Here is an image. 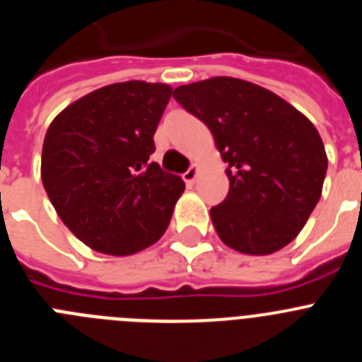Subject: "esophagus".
<instances>
[{
	"mask_svg": "<svg viewBox=\"0 0 362 362\" xmlns=\"http://www.w3.org/2000/svg\"><path fill=\"white\" fill-rule=\"evenodd\" d=\"M197 177V166L196 165H192L190 168H188L187 172L183 174V181L187 185H194V181H196Z\"/></svg>",
	"mask_w": 362,
	"mask_h": 362,
	"instance_id": "obj_1",
	"label": "esophagus"
}]
</instances>
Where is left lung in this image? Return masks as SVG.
I'll list each match as a JSON object with an SVG mask.
<instances>
[{
  "mask_svg": "<svg viewBox=\"0 0 362 362\" xmlns=\"http://www.w3.org/2000/svg\"><path fill=\"white\" fill-rule=\"evenodd\" d=\"M174 98L209 127L228 163V196L210 210L221 241L248 255L274 254L293 241L328 168L312 121L263 86L226 76L177 86Z\"/></svg>",
  "mask_w": 362,
  "mask_h": 362,
  "instance_id": "8db88e82",
  "label": "left lung"
}]
</instances>
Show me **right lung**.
<instances>
[{"label":"right lung","mask_w":362,"mask_h":362,"mask_svg":"<svg viewBox=\"0 0 362 362\" xmlns=\"http://www.w3.org/2000/svg\"><path fill=\"white\" fill-rule=\"evenodd\" d=\"M172 86L124 81L74 101L50 123L41 179L57 216L92 250L130 255L153 245L183 194L150 161Z\"/></svg>","instance_id":"add662e5"}]
</instances>
